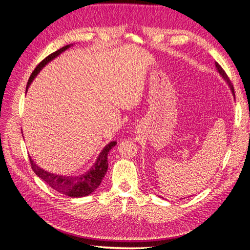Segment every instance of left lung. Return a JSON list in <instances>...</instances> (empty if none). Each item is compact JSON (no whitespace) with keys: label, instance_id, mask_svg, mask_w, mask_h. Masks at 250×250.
I'll list each match as a JSON object with an SVG mask.
<instances>
[{"label":"left lung","instance_id":"1","mask_svg":"<svg viewBox=\"0 0 250 250\" xmlns=\"http://www.w3.org/2000/svg\"><path fill=\"white\" fill-rule=\"evenodd\" d=\"M216 67H217V70H218V72L220 73V75L225 79V81L228 83V85H229V87H230V89H231V91H232V93H233V95L235 96V92H234V87H233V84H232V82L230 81V79H229V77L227 76V74H226V72L223 70V68L221 67V65L216 62Z\"/></svg>","mask_w":250,"mask_h":250}]
</instances>
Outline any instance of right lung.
<instances>
[{
    "mask_svg": "<svg viewBox=\"0 0 250 250\" xmlns=\"http://www.w3.org/2000/svg\"><path fill=\"white\" fill-rule=\"evenodd\" d=\"M69 47L70 45L62 46V48L58 49L55 52H52V54H50L49 56H47L45 59H43L41 62H39L29 77L27 86H26V90H27V88L29 87L34 77L49 61L58 57L61 52H62L63 50H65ZM115 144L116 142H111L108 144V145L105 146V148L100 153L93 167H92L87 173L80 176L72 177V176H62V175H56V174L49 173L47 171H44L43 169L39 168L29 157L30 165L34 173L39 178L44 180L51 188H54L55 190L62 194L72 196V198H81V196H86L91 192H93L100 186V183L108 168V163H107L108 152L112 149V147L115 146Z\"/></svg>",
    "mask_w": 250,
    "mask_h": 250,
    "instance_id": "add662e5",
    "label": "right lung"
}]
</instances>
